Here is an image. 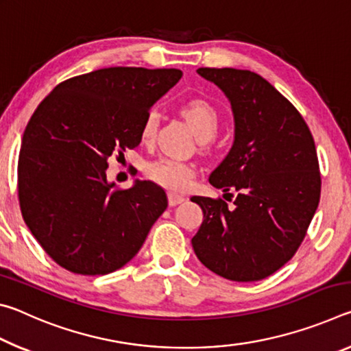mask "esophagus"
Listing matches in <instances>:
<instances>
[{
    "mask_svg": "<svg viewBox=\"0 0 351 351\" xmlns=\"http://www.w3.org/2000/svg\"><path fill=\"white\" fill-rule=\"evenodd\" d=\"M184 201V197L182 195H178V193H169V204L173 207V206H178V204H181Z\"/></svg>",
    "mask_w": 351,
    "mask_h": 351,
    "instance_id": "esophagus-1",
    "label": "esophagus"
}]
</instances>
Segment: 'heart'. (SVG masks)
<instances>
[{"label": "heart", "mask_w": 351, "mask_h": 351, "mask_svg": "<svg viewBox=\"0 0 351 351\" xmlns=\"http://www.w3.org/2000/svg\"><path fill=\"white\" fill-rule=\"evenodd\" d=\"M182 116L192 125L199 139L207 141L215 136L219 127V111L204 99H192L182 106ZM159 125V114L152 110L145 116L141 128V138L144 142L153 141ZM145 175L154 182L171 190L186 189L195 176L192 164L182 162L180 159L162 156L145 164Z\"/></svg>", "instance_id": "obj_1"}]
</instances>
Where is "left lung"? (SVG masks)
<instances>
[{"instance_id": "1", "label": "left lung", "mask_w": 351, "mask_h": 351, "mask_svg": "<svg viewBox=\"0 0 351 351\" xmlns=\"http://www.w3.org/2000/svg\"><path fill=\"white\" fill-rule=\"evenodd\" d=\"M197 73L215 83L232 106L234 145L209 182L237 197L230 206L221 198L192 197L204 213L193 251L228 280L257 282L293 258L316 213V145L295 106L261 75L234 68Z\"/></svg>"}]
</instances>
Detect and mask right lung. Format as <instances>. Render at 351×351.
I'll return each mask as SVG.
<instances>
[{
  "label": "right lung",
  "mask_w": 351,
  "mask_h": 351,
  "mask_svg": "<svg viewBox=\"0 0 351 351\" xmlns=\"http://www.w3.org/2000/svg\"><path fill=\"white\" fill-rule=\"evenodd\" d=\"M180 69L104 68L62 82L29 121L19 158L23 218L46 254L74 274L127 265L167 209L164 189L106 180L108 158L141 144L148 110Z\"/></svg>",
  "instance_id": "add662e5"
}]
</instances>
